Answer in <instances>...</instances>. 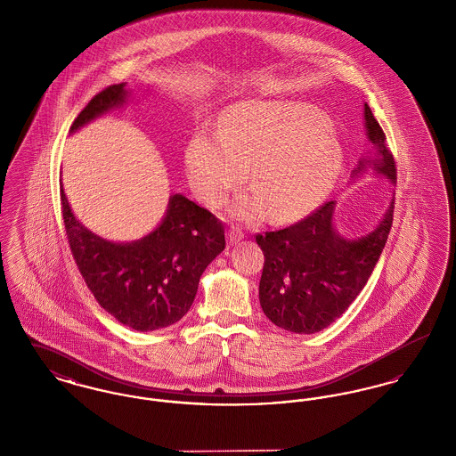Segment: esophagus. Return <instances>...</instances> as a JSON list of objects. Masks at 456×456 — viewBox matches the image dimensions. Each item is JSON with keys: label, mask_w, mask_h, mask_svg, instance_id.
<instances>
[{"label": "esophagus", "mask_w": 456, "mask_h": 456, "mask_svg": "<svg viewBox=\"0 0 456 456\" xmlns=\"http://www.w3.org/2000/svg\"><path fill=\"white\" fill-rule=\"evenodd\" d=\"M244 238V232L239 225H231L229 232H227V239H229V244H236L240 239Z\"/></svg>", "instance_id": "1"}]
</instances>
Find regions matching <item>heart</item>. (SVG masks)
<instances>
[{"mask_svg": "<svg viewBox=\"0 0 456 456\" xmlns=\"http://www.w3.org/2000/svg\"><path fill=\"white\" fill-rule=\"evenodd\" d=\"M186 162L200 198L212 207L225 201L244 177L253 191L236 212L289 220L314 207L335 181L342 151L326 118L307 104L246 101L227 109L218 133L201 131L188 145Z\"/></svg>", "mask_w": 456, "mask_h": 456, "instance_id": "b5f03b06", "label": "heart"}]
</instances>
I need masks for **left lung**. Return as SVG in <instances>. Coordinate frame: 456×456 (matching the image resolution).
I'll use <instances>...</instances> for the list:
<instances>
[{
    "label": "left lung",
    "mask_w": 456,
    "mask_h": 456,
    "mask_svg": "<svg viewBox=\"0 0 456 456\" xmlns=\"http://www.w3.org/2000/svg\"><path fill=\"white\" fill-rule=\"evenodd\" d=\"M364 119L372 157L354 173L372 166L387 179H396L387 134L368 104ZM393 203L378 227L359 239L338 236L331 217L335 201H326L307 217L265 234L256 242L265 255L260 281L263 313L273 325L294 333H316L338 320L368 282L387 244L393 224Z\"/></svg>",
    "instance_id": "8db88e82"
}]
</instances>
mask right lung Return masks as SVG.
I'll return each mask as SVG.
<instances>
[{
    "instance_id": "1",
    "label": "right lung",
    "mask_w": 456,
    "mask_h": 456,
    "mask_svg": "<svg viewBox=\"0 0 456 456\" xmlns=\"http://www.w3.org/2000/svg\"><path fill=\"white\" fill-rule=\"evenodd\" d=\"M128 95L116 84L92 97L71 131L118 108ZM61 212L73 260L90 292L110 316L138 331L177 323L195 301L205 268L225 248L224 224L186 196L169 198L162 224L140 240L116 244L86 229L61 190Z\"/></svg>"
}]
</instances>
